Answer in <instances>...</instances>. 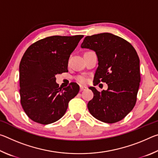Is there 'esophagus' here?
<instances>
[{"mask_svg": "<svg viewBox=\"0 0 158 158\" xmlns=\"http://www.w3.org/2000/svg\"><path fill=\"white\" fill-rule=\"evenodd\" d=\"M87 89L86 86H83V85H81L80 86V91H83V90H84Z\"/></svg>", "mask_w": 158, "mask_h": 158, "instance_id": "obj_1", "label": "esophagus"}]
</instances>
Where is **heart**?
I'll return each mask as SVG.
<instances>
[{"label":"heart","mask_w":158,"mask_h":158,"mask_svg":"<svg viewBox=\"0 0 158 158\" xmlns=\"http://www.w3.org/2000/svg\"><path fill=\"white\" fill-rule=\"evenodd\" d=\"M77 80L80 84H84L88 81V77L85 75H80L77 77Z\"/></svg>","instance_id":"b5f03b06"}]
</instances>
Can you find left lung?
<instances>
[{
	"mask_svg": "<svg viewBox=\"0 0 158 158\" xmlns=\"http://www.w3.org/2000/svg\"><path fill=\"white\" fill-rule=\"evenodd\" d=\"M81 48L93 50L98 67L94 80L105 82L106 90L101 93L90 87L93 98L88 103L90 114L106 123L121 121L132 110L137 101L141 81L139 58L130 42L111 33L86 36Z\"/></svg>",
	"mask_w": 158,
	"mask_h": 158,
	"instance_id": "8db88e82",
	"label": "left lung"
}]
</instances>
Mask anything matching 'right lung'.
<instances>
[{
	"label": "right lung",
	"mask_w": 158,
	"mask_h": 158,
	"mask_svg": "<svg viewBox=\"0 0 158 158\" xmlns=\"http://www.w3.org/2000/svg\"><path fill=\"white\" fill-rule=\"evenodd\" d=\"M83 37H47L25 52L19 65L21 105L32 121L43 125L57 121L78 94V84L71 83L62 89L55 76L68 72L69 58Z\"/></svg>",
	"instance_id": "obj_1"
}]
</instances>
